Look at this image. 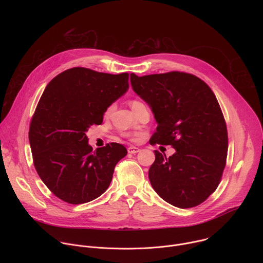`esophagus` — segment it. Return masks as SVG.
I'll return each mask as SVG.
<instances>
[{"label": "esophagus", "mask_w": 263, "mask_h": 263, "mask_svg": "<svg viewBox=\"0 0 263 263\" xmlns=\"http://www.w3.org/2000/svg\"><path fill=\"white\" fill-rule=\"evenodd\" d=\"M140 151V148H138V147H136V146H129L128 147V153L129 154H136V153H138Z\"/></svg>", "instance_id": "1"}]
</instances>
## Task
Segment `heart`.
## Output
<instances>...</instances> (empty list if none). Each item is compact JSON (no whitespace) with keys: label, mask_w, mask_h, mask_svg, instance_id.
<instances>
[{"label":"heart","mask_w":263,"mask_h":263,"mask_svg":"<svg viewBox=\"0 0 263 263\" xmlns=\"http://www.w3.org/2000/svg\"><path fill=\"white\" fill-rule=\"evenodd\" d=\"M140 105H143L141 102H139V101H133L132 103H131V107L132 108H135V107H138V106H140ZM112 108H114V106H110V107H108V109H107V111H106V114H109V112L112 110Z\"/></svg>","instance_id":"obj_1"}]
</instances>
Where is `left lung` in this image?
I'll use <instances>...</instances> for the list:
<instances>
[{"instance_id":"8db88e82","label":"left lung","mask_w":263,"mask_h":263,"mask_svg":"<svg viewBox=\"0 0 263 263\" xmlns=\"http://www.w3.org/2000/svg\"><path fill=\"white\" fill-rule=\"evenodd\" d=\"M130 82L157 123L149 141L176 149L168 158L154 151L148 170L154 191L175 207L203 203L218 186L228 151L227 127L214 93L198 77L180 71L143 77L132 72Z\"/></svg>"}]
</instances>
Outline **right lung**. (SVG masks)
I'll return each instance as SVG.
<instances>
[{
	"mask_svg": "<svg viewBox=\"0 0 263 263\" xmlns=\"http://www.w3.org/2000/svg\"><path fill=\"white\" fill-rule=\"evenodd\" d=\"M127 72L73 67L47 85L29 129L35 170L48 189L69 204L90 202L108 189L127 148L117 142L93 151L86 132L129 89Z\"/></svg>",
	"mask_w": 263,
	"mask_h": 263,
	"instance_id": "right-lung-1",
	"label": "right lung"
}]
</instances>
